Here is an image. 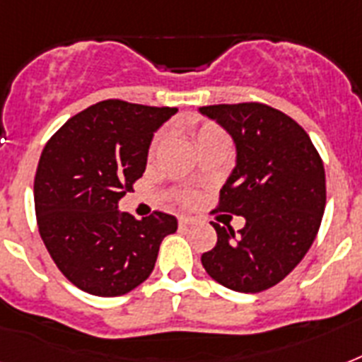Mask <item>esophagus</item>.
<instances>
[{"instance_id":"esophagus-1","label":"esophagus","mask_w":362,"mask_h":362,"mask_svg":"<svg viewBox=\"0 0 362 362\" xmlns=\"http://www.w3.org/2000/svg\"><path fill=\"white\" fill-rule=\"evenodd\" d=\"M195 218H187V216H180V218H178V226L180 227H189V226H193V223H195Z\"/></svg>"}]
</instances>
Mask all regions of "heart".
<instances>
[{
  "instance_id": "1",
  "label": "heart",
  "mask_w": 362,
  "mask_h": 362,
  "mask_svg": "<svg viewBox=\"0 0 362 362\" xmlns=\"http://www.w3.org/2000/svg\"><path fill=\"white\" fill-rule=\"evenodd\" d=\"M218 135H226V133H223V129L218 127L216 124H203V125H199V127H195V131H193V136H195V142H197V144L199 142L206 141V139H210V136H218ZM159 141H161V135L153 136L152 144H150V153L156 152ZM178 201L184 204H192L193 201H195V193L189 192V189L178 192Z\"/></svg>"
}]
</instances>
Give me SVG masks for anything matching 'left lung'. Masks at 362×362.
Wrapping results in <instances>:
<instances>
[{
	"mask_svg": "<svg viewBox=\"0 0 362 362\" xmlns=\"http://www.w3.org/2000/svg\"><path fill=\"white\" fill-rule=\"evenodd\" d=\"M199 110L223 125L237 144V167L216 210L246 220L238 233L212 223L218 242L201 263L233 291H264L303 261L320 231L327 201L323 161L308 133L269 105Z\"/></svg>",
	"mask_w": 362,
	"mask_h": 362,
	"instance_id": "left-lung-1",
	"label": "left lung"
}]
</instances>
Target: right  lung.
<instances>
[{
	"mask_svg": "<svg viewBox=\"0 0 362 362\" xmlns=\"http://www.w3.org/2000/svg\"><path fill=\"white\" fill-rule=\"evenodd\" d=\"M178 109L107 99L59 127L33 182L39 235L67 280L98 297H118L152 274L176 218L135 220L118 201L146 169L153 131Z\"/></svg>",
	"mask_w": 362,
	"mask_h": 362,
	"instance_id": "right-lung-1",
	"label": "right lung"
}]
</instances>
